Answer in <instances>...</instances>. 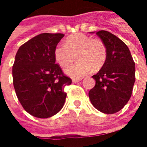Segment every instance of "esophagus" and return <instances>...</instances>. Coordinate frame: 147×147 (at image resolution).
<instances>
[{
    "mask_svg": "<svg viewBox=\"0 0 147 147\" xmlns=\"http://www.w3.org/2000/svg\"><path fill=\"white\" fill-rule=\"evenodd\" d=\"M82 80V79H72V82L74 83H79Z\"/></svg>",
    "mask_w": 147,
    "mask_h": 147,
    "instance_id": "esophagus-1",
    "label": "esophagus"
}]
</instances>
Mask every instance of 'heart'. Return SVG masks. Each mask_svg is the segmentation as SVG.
Instances as JSON below:
<instances>
[{
	"label": "heart",
	"instance_id": "obj_1",
	"mask_svg": "<svg viewBox=\"0 0 147 147\" xmlns=\"http://www.w3.org/2000/svg\"><path fill=\"white\" fill-rule=\"evenodd\" d=\"M64 45H57L54 50L56 61L61 67L69 66L76 57V64L65 69V72L73 78L89 74L92 68L99 70L106 60L105 44L99 39H93L84 34H75L67 37Z\"/></svg>",
	"mask_w": 147,
	"mask_h": 147
}]
</instances>
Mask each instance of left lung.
Listing matches in <instances>:
<instances>
[{
  "label": "left lung",
  "mask_w": 147,
  "mask_h": 147,
  "mask_svg": "<svg viewBox=\"0 0 147 147\" xmlns=\"http://www.w3.org/2000/svg\"><path fill=\"white\" fill-rule=\"evenodd\" d=\"M96 34L105 44L107 56L102 68L93 76L96 83L89 91L94 107L102 113L113 114L129 101L136 81V66L127 45L106 30Z\"/></svg>",
  "instance_id": "left-lung-1"
}]
</instances>
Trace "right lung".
<instances>
[{
    "instance_id": "right-lung-1",
    "label": "right lung",
    "mask_w": 147,
    "mask_h": 147,
    "mask_svg": "<svg viewBox=\"0 0 147 147\" xmlns=\"http://www.w3.org/2000/svg\"><path fill=\"white\" fill-rule=\"evenodd\" d=\"M63 34H40L18 49L12 77L15 91L23 108L38 118H48L60 112L71 83L59 64L54 50Z\"/></svg>"
}]
</instances>
